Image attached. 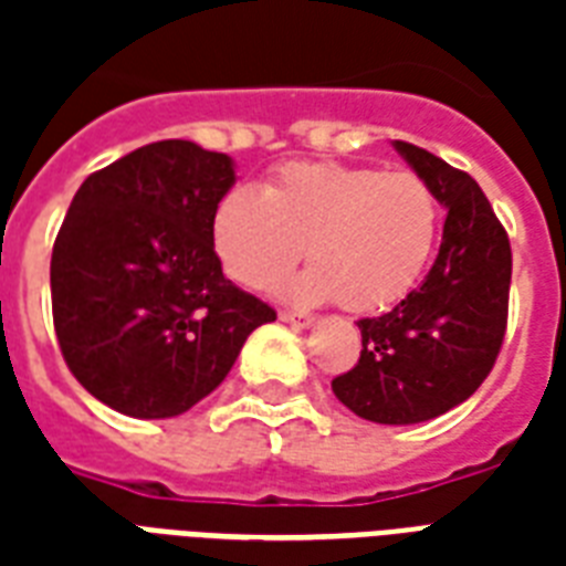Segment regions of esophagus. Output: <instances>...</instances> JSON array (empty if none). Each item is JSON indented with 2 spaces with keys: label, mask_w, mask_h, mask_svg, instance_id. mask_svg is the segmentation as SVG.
Returning <instances> with one entry per match:
<instances>
[{
  "label": "esophagus",
  "mask_w": 566,
  "mask_h": 566,
  "mask_svg": "<svg viewBox=\"0 0 566 566\" xmlns=\"http://www.w3.org/2000/svg\"><path fill=\"white\" fill-rule=\"evenodd\" d=\"M279 319H282V323H287V326H293V328H311V326H314V317H311V314H296V311H282V314H279Z\"/></svg>",
  "instance_id": "obj_1"
}]
</instances>
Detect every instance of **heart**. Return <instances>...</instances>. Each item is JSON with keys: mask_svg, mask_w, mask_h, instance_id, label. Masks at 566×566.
<instances>
[{"mask_svg": "<svg viewBox=\"0 0 566 566\" xmlns=\"http://www.w3.org/2000/svg\"><path fill=\"white\" fill-rule=\"evenodd\" d=\"M440 205L417 172L346 164H287L261 193L231 188L211 234L226 273L261 291L305 255L314 266L287 284L300 302L337 300L367 314L405 300L426 273Z\"/></svg>", "mask_w": 566, "mask_h": 566, "instance_id": "b5f03b06", "label": "heart"}]
</instances>
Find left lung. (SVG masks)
I'll return each mask as SVG.
<instances>
[{
    "instance_id": "left-lung-1",
    "label": "left lung",
    "mask_w": 566,
    "mask_h": 566,
    "mask_svg": "<svg viewBox=\"0 0 566 566\" xmlns=\"http://www.w3.org/2000/svg\"><path fill=\"white\" fill-rule=\"evenodd\" d=\"M394 149L447 208L443 240L417 291L358 319L361 358L332 390L364 420L411 426L470 399L491 373L509 319L511 243L467 172L405 140Z\"/></svg>"
}]
</instances>
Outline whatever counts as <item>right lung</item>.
Wrapping results in <instances>:
<instances>
[{"mask_svg":"<svg viewBox=\"0 0 566 566\" xmlns=\"http://www.w3.org/2000/svg\"><path fill=\"white\" fill-rule=\"evenodd\" d=\"M234 161L158 140L84 179L52 249V317L87 394L137 420L190 411L275 311L222 275L213 208Z\"/></svg>","mask_w":566,"mask_h":566,"instance_id":"obj_1","label":"right lung"}]
</instances>
